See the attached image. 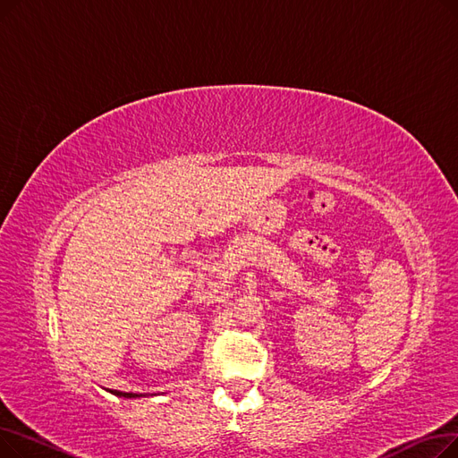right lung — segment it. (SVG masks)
Masks as SVG:
<instances>
[{"label":"right lung","instance_id":"1","mask_svg":"<svg viewBox=\"0 0 458 458\" xmlns=\"http://www.w3.org/2000/svg\"><path fill=\"white\" fill-rule=\"evenodd\" d=\"M106 392L116 395V397H124V399H137V397H147L148 394H131V392H118V390H109L106 388Z\"/></svg>","mask_w":458,"mask_h":458}]
</instances>
